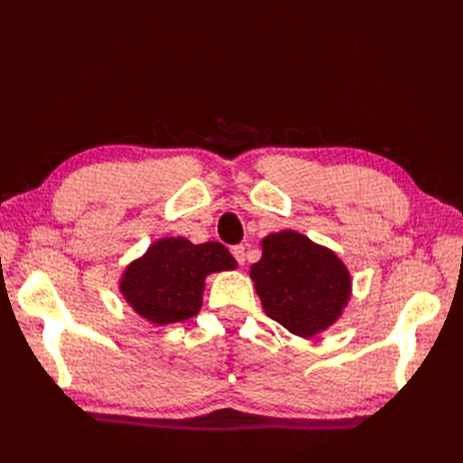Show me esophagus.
Returning <instances> with one entry per match:
<instances>
[{"label":"esophagus","instance_id":"obj_1","mask_svg":"<svg viewBox=\"0 0 463 463\" xmlns=\"http://www.w3.org/2000/svg\"><path fill=\"white\" fill-rule=\"evenodd\" d=\"M232 255L240 264H245V247L243 245H233L232 247Z\"/></svg>","mask_w":463,"mask_h":463}]
</instances>
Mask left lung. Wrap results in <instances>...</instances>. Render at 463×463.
<instances>
[{
  "label": "left lung",
  "mask_w": 463,
  "mask_h": 463,
  "mask_svg": "<svg viewBox=\"0 0 463 463\" xmlns=\"http://www.w3.org/2000/svg\"><path fill=\"white\" fill-rule=\"evenodd\" d=\"M262 257L250 266L262 309L299 338L328 330L352 298V274L332 249L282 230L260 241Z\"/></svg>",
  "instance_id": "left-lung-1"
}]
</instances>
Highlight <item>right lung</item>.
Segmentation results:
<instances>
[{"instance_id": "obj_1", "label": "right lung", "mask_w": 463, "mask_h": 463, "mask_svg": "<svg viewBox=\"0 0 463 463\" xmlns=\"http://www.w3.org/2000/svg\"><path fill=\"white\" fill-rule=\"evenodd\" d=\"M235 269V259L218 241L194 245L185 237H162L128 264L119 293L138 317L165 326L201 311L208 274Z\"/></svg>"}]
</instances>
